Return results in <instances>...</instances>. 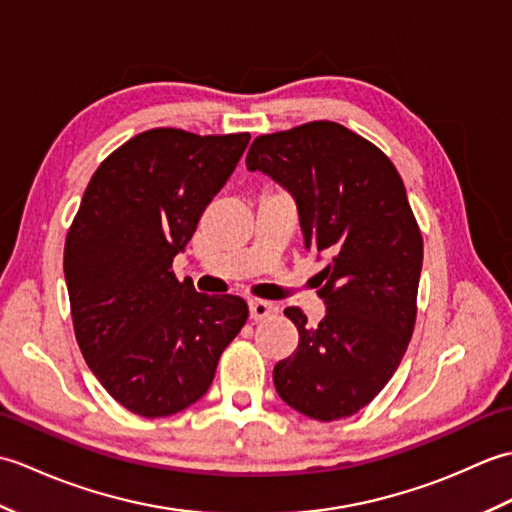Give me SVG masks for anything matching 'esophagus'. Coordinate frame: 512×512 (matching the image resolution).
Wrapping results in <instances>:
<instances>
[{"label": "esophagus", "instance_id": "esophagus-1", "mask_svg": "<svg viewBox=\"0 0 512 512\" xmlns=\"http://www.w3.org/2000/svg\"><path fill=\"white\" fill-rule=\"evenodd\" d=\"M248 310H250V319H253V321L270 319V317H275V314L279 312V308L275 306V303L262 301V299H253V301H250V303H248Z\"/></svg>", "mask_w": 512, "mask_h": 512}]
</instances>
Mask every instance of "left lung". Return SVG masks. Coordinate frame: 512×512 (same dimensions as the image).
Wrapping results in <instances>:
<instances>
[{
    "label": "left lung",
    "instance_id": "left-lung-1",
    "mask_svg": "<svg viewBox=\"0 0 512 512\" xmlns=\"http://www.w3.org/2000/svg\"><path fill=\"white\" fill-rule=\"evenodd\" d=\"M246 167L295 198L303 246L328 257L319 325L284 312L299 345L273 369L277 394L314 420L352 416L394 376L416 323L422 235L405 184L376 145L330 121L255 138Z\"/></svg>",
    "mask_w": 512,
    "mask_h": 512
}]
</instances>
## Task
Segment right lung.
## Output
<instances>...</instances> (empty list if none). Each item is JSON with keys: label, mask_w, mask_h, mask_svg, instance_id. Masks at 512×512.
<instances>
[{"label": "right lung", "mask_w": 512, "mask_h": 512, "mask_svg": "<svg viewBox=\"0 0 512 512\" xmlns=\"http://www.w3.org/2000/svg\"><path fill=\"white\" fill-rule=\"evenodd\" d=\"M250 134L149 129L96 169L63 250L74 334L110 396L145 418L209 391L248 306L173 275L206 206L231 178Z\"/></svg>", "instance_id": "obj_1"}]
</instances>
